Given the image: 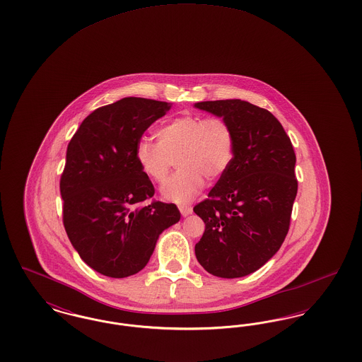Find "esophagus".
Wrapping results in <instances>:
<instances>
[{
  "label": "esophagus",
  "instance_id": "obj_1",
  "mask_svg": "<svg viewBox=\"0 0 362 362\" xmlns=\"http://www.w3.org/2000/svg\"><path fill=\"white\" fill-rule=\"evenodd\" d=\"M179 210H180V213H182V216H189L192 213V207L189 206V205H179Z\"/></svg>",
  "mask_w": 362,
  "mask_h": 362
}]
</instances>
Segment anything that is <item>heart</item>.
<instances>
[{
  "label": "heart",
  "instance_id": "heart-1",
  "mask_svg": "<svg viewBox=\"0 0 362 362\" xmlns=\"http://www.w3.org/2000/svg\"><path fill=\"white\" fill-rule=\"evenodd\" d=\"M158 141L142 137L136 145L138 164L149 179L163 182L177 161L179 170L161 187L165 199H191L207 180H217L235 157V133L221 117L182 115L163 124Z\"/></svg>",
  "mask_w": 362,
  "mask_h": 362
}]
</instances>
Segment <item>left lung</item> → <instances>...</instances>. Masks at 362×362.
Wrapping results in <instances>:
<instances>
[{
    "instance_id": "8db88e82",
    "label": "left lung",
    "mask_w": 362,
    "mask_h": 362,
    "mask_svg": "<svg viewBox=\"0 0 362 362\" xmlns=\"http://www.w3.org/2000/svg\"><path fill=\"white\" fill-rule=\"evenodd\" d=\"M223 117L235 133L228 171L194 206L205 223L195 255L207 273L248 276L272 258L285 240L297 195L296 155L276 117L240 99L195 104Z\"/></svg>"
}]
</instances>
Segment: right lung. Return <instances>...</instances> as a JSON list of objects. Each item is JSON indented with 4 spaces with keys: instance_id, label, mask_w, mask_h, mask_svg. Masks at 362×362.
I'll return each mask as SVG.
<instances>
[{
    "instance_id": "right-lung-1",
    "label": "right lung",
    "mask_w": 362,
    "mask_h": 362,
    "mask_svg": "<svg viewBox=\"0 0 362 362\" xmlns=\"http://www.w3.org/2000/svg\"><path fill=\"white\" fill-rule=\"evenodd\" d=\"M170 108L124 98L96 108L70 139L59 180L62 221L80 258L103 276L141 272L158 235L180 220L175 204L152 199L155 187L136 158L138 139Z\"/></svg>"
}]
</instances>
